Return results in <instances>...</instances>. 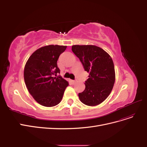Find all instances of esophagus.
<instances>
[{
    "instance_id": "34e87169",
    "label": "esophagus",
    "mask_w": 147,
    "mask_h": 147,
    "mask_svg": "<svg viewBox=\"0 0 147 147\" xmlns=\"http://www.w3.org/2000/svg\"><path fill=\"white\" fill-rule=\"evenodd\" d=\"M71 82H72V84H74L75 83H76V80H71Z\"/></svg>"
}]
</instances>
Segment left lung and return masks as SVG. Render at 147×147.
I'll return each instance as SVG.
<instances>
[{
    "label": "left lung",
    "instance_id": "8db88e82",
    "mask_svg": "<svg viewBox=\"0 0 147 147\" xmlns=\"http://www.w3.org/2000/svg\"><path fill=\"white\" fill-rule=\"evenodd\" d=\"M72 50L88 72L85 89L78 94L82 103L95 106L104 101L112 91L115 72L112 57L103 49L94 45H73Z\"/></svg>",
    "mask_w": 147,
    "mask_h": 147
}]
</instances>
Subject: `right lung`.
I'll return each mask as SVG.
<instances>
[{"instance_id":"add662e5","label":"right lung","mask_w":147,"mask_h":147,"mask_svg":"<svg viewBox=\"0 0 147 147\" xmlns=\"http://www.w3.org/2000/svg\"><path fill=\"white\" fill-rule=\"evenodd\" d=\"M67 46L48 45L34 51L26 63L24 78L33 98L45 107H53L61 101L69 83L61 75L57 61Z\"/></svg>"}]
</instances>
